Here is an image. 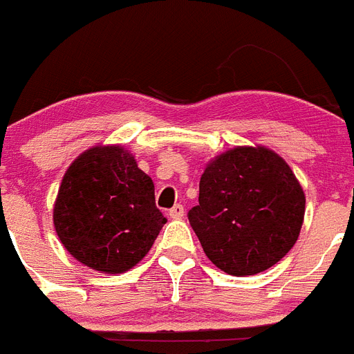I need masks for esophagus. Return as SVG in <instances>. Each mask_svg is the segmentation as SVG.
<instances>
[{
	"label": "esophagus",
	"mask_w": 354,
	"mask_h": 354,
	"mask_svg": "<svg viewBox=\"0 0 354 354\" xmlns=\"http://www.w3.org/2000/svg\"><path fill=\"white\" fill-rule=\"evenodd\" d=\"M167 215L171 216V218H181V216L185 215V208L181 205H174L173 208L169 209V213Z\"/></svg>",
	"instance_id": "34e87169"
}]
</instances>
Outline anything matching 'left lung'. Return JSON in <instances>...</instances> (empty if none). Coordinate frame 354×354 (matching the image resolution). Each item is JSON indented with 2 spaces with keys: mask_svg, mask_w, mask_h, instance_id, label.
<instances>
[{
  "mask_svg": "<svg viewBox=\"0 0 354 354\" xmlns=\"http://www.w3.org/2000/svg\"><path fill=\"white\" fill-rule=\"evenodd\" d=\"M305 215L300 183L272 149L234 148L199 181L189 222L203 250L229 275H254L279 263L298 240Z\"/></svg>",
  "mask_w": 354,
  "mask_h": 354,
  "instance_id": "8db88e82",
  "label": "left lung"
}]
</instances>
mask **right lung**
Here are the masks:
<instances>
[{
    "instance_id": "1",
    "label": "right lung",
    "mask_w": 354,
    "mask_h": 354,
    "mask_svg": "<svg viewBox=\"0 0 354 354\" xmlns=\"http://www.w3.org/2000/svg\"><path fill=\"white\" fill-rule=\"evenodd\" d=\"M165 222L153 181L120 146L84 151L63 176L54 205V227L66 250L104 273L136 266Z\"/></svg>"
}]
</instances>
